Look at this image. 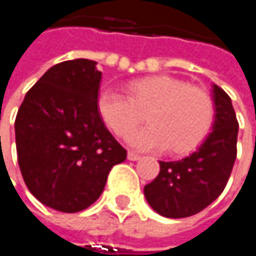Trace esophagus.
Listing matches in <instances>:
<instances>
[{
    "mask_svg": "<svg viewBox=\"0 0 256 256\" xmlns=\"http://www.w3.org/2000/svg\"><path fill=\"white\" fill-rule=\"evenodd\" d=\"M128 158L130 162H138V160H140V156L136 154V152H133V151H128Z\"/></svg>",
    "mask_w": 256,
    "mask_h": 256,
    "instance_id": "1",
    "label": "esophagus"
}]
</instances>
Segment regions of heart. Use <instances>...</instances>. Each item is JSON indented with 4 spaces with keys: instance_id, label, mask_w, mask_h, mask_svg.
<instances>
[{
    "instance_id": "1",
    "label": "heart",
    "mask_w": 256,
    "mask_h": 256,
    "mask_svg": "<svg viewBox=\"0 0 256 256\" xmlns=\"http://www.w3.org/2000/svg\"><path fill=\"white\" fill-rule=\"evenodd\" d=\"M128 96L114 90H102L96 108L102 122L117 136H126L140 123L146 112L150 126L128 136L138 150H162L172 154L194 151L209 134L215 120L210 94L197 86H188L170 76L139 78L128 86Z\"/></svg>"
}]
</instances>
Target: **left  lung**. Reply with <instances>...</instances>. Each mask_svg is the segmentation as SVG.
<instances>
[{
  "label": "left lung",
  "mask_w": 256,
  "mask_h": 256,
  "mask_svg": "<svg viewBox=\"0 0 256 256\" xmlns=\"http://www.w3.org/2000/svg\"><path fill=\"white\" fill-rule=\"evenodd\" d=\"M215 120L200 146L178 162H160V174L144 188L148 204L162 216L186 218L215 202L230 178L238 123L230 96L212 86Z\"/></svg>",
  "instance_id": "left-lung-1"
}]
</instances>
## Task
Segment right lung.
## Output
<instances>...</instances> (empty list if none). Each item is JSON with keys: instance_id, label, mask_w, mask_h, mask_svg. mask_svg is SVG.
I'll list each match as a JSON object with an SVG mask.
<instances>
[{"instance_id": "add662e5", "label": "right lung", "mask_w": 256, "mask_h": 256, "mask_svg": "<svg viewBox=\"0 0 256 256\" xmlns=\"http://www.w3.org/2000/svg\"><path fill=\"white\" fill-rule=\"evenodd\" d=\"M96 65L74 59L52 66L26 93L14 123L28 190L65 214L93 204L112 166L128 157L98 112L102 72Z\"/></svg>"}]
</instances>
